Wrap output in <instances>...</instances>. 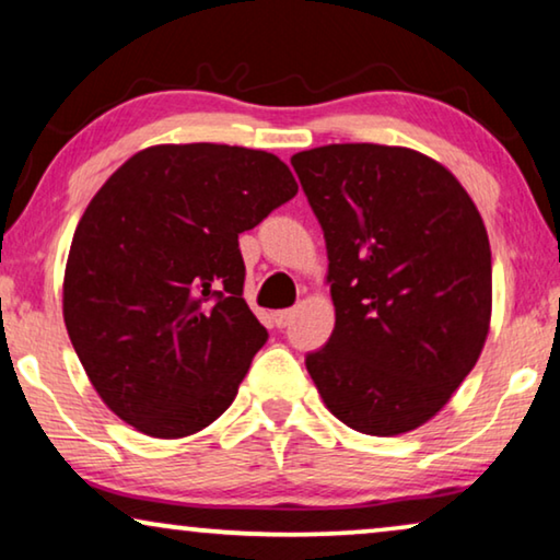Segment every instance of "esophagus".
I'll list each match as a JSON object with an SVG mask.
<instances>
[{"instance_id":"obj_1","label":"esophagus","mask_w":560,"mask_h":560,"mask_svg":"<svg viewBox=\"0 0 560 560\" xmlns=\"http://www.w3.org/2000/svg\"><path fill=\"white\" fill-rule=\"evenodd\" d=\"M293 318H295V311L293 308H285V311L275 313V324H278V328L290 326V320H293Z\"/></svg>"}]
</instances>
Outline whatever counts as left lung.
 Returning a JSON list of instances; mask_svg holds the SVG:
<instances>
[{"label": "left lung", "mask_w": 560, "mask_h": 560, "mask_svg": "<svg viewBox=\"0 0 560 560\" xmlns=\"http://www.w3.org/2000/svg\"><path fill=\"white\" fill-rule=\"evenodd\" d=\"M324 229L336 326L305 354L326 408L366 435L431 420L485 347L492 252L469 194L435 160L387 144L290 158Z\"/></svg>", "instance_id": "left-lung-1"}]
</instances>
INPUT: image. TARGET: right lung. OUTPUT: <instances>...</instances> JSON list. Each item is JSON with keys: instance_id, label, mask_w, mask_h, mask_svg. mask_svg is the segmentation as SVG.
I'll return each mask as SVG.
<instances>
[{"instance_id": "obj_1", "label": "right lung", "mask_w": 560, "mask_h": 560, "mask_svg": "<svg viewBox=\"0 0 560 560\" xmlns=\"http://www.w3.org/2000/svg\"><path fill=\"white\" fill-rule=\"evenodd\" d=\"M295 194L270 152L194 142L137 152L91 198L63 318L91 385L125 423L183 439L232 405L267 341L242 298L240 234Z\"/></svg>"}]
</instances>
